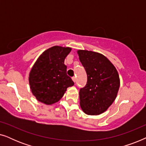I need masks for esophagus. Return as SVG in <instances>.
<instances>
[{"label":"esophagus","instance_id":"esophagus-1","mask_svg":"<svg viewBox=\"0 0 146 146\" xmlns=\"http://www.w3.org/2000/svg\"><path fill=\"white\" fill-rule=\"evenodd\" d=\"M72 80L74 81V82H76V77H74V76H73L72 78Z\"/></svg>","mask_w":146,"mask_h":146}]
</instances>
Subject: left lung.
Returning <instances> with one entry per match:
<instances>
[{
	"mask_svg": "<svg viewBox=\"0 0 146 146\" xmlns=\"http://www.w3.org/2000/svg\"><path fill=\"white\" fill-rule=\"evenodd\" d=\"M87 74V82L80 90V104L88 115H99L110 106L117 96L119 78L117 70L102 54L78 50Z\"/></svg>",
	"mask_w": 146,
	"mask_h": 146,
	"instance_id": "left-lung-1",
	"label": "left lung"
}]
</instances>
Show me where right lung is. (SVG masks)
Listing matches in <instances>:
<instances>
[{
	"mask_svg": "<svg viewBox=\"0 0 146 146\" xmlns=\"http://www.w3.org/2000/svg\"><path fill=\"white\" fill-rule=\"evenodd\" d=\"M71 50L55 46L45 50L37 59L29 74L30 87L37 100L52 104L62 98L67 88L74 84L67 75L64 64Z\"/></svg>",
	"mask_w": 146,
	"mask_h": 146,
	"instance_id": "right-lung-1",
	"label": "right lung"
}]
</instances>
